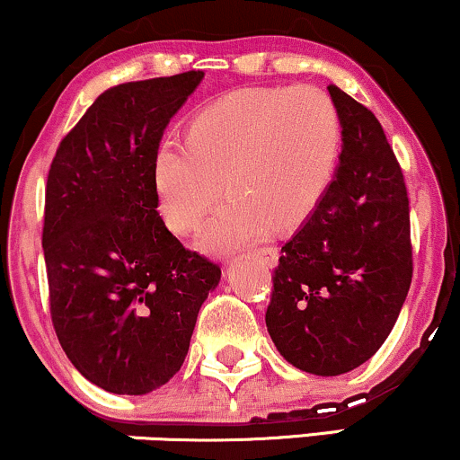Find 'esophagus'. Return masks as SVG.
<instances>
[{
    "mask_svg": "<svg viewBox=\"0 0 460 460\" xmlns=\"http://www.w3.org/2000/svg\"><path fill=\"white\" fill-rule=\"evenodd\" d=\"M255 257L260 261L266 263L268 268H274V266H277V261H279V251L274 246H263V248H257Z\"/></svg>",
    "mask_w": 460,
    "mask_h": 460,
    "instance_id": "esophagus-1",
    "label": "esophagus"
}]
</instances>
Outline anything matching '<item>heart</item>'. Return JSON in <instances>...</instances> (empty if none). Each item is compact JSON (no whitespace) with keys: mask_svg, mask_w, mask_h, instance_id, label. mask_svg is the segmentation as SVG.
Returning <instances> with one entry per match:
<instances>
[{"mask_svg":"<svg viewBox=\"0 0 460 460\" xmlns=\"http://www.w3.org/2000/svg\"><path fill=\"white\" fill-rule=\"evenodd\" d=\"M340 149V112L320 88L229 93L190 120L186 142L155 146L157 212L177 235L194 234L225 188L229 199L205 226L203 246L231 251L270 229L292 231L329 190Z\"/></svg>","mask_w":460,"mask_h":460,"instance_id":"1","label":"heart"}]
</instances>
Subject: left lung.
Masks as SVG:
<instances>
[{
  "label": "left lung",
  "mask_w": 460,
  "mask_h": 460,
  "mask_svg": "<svg viewBox=\"0 0 460 460\" xmlns=\"http://www.w3.org/2000/svg\"><path fill=\"white\" fill-rule=\"evenodd\" d=\"M341 119L335 179L281 248L266 326L303 372L337 376L392 332L413 279L409 197L387 136L366 105L331 84Z\"/></svg>",
  "instance_id": "obj_1"
}]
</instances>
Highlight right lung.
<instances>
[{
  "label": "right lung",
  "mask_w": 460,
  "mask_h": 460,
  "mask_svg": "<svg viewBox=\"0 0 460 460\" xmlns=\"http://www.w3.org/2000/svg\"><path fill=\"white\" fill-rule=\"evenodd\" d=\"M203 71L110 88L62 138L45 188L43 252L51 322L82 376L142 395L188 355L220 266L164 225L153 151Z\"/></svg>",
  "instance_id": "add662e5"
}]
</instances>
